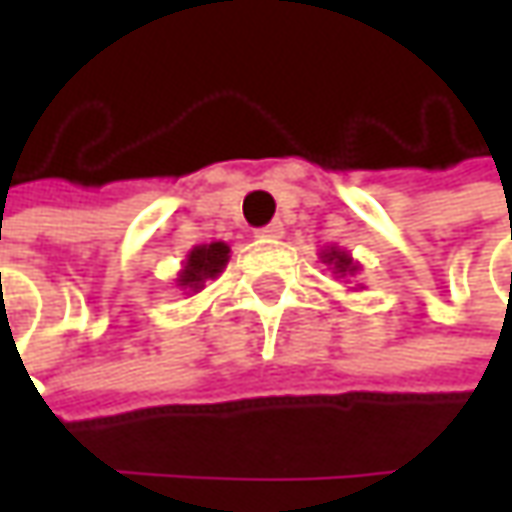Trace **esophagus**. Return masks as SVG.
Masks as SVG:
<instances>
[{
  "label": "esophagus",
  "mask_w": 512,
  "mask_h": 512,
  "mask_svg": "<svg viewBox=\"0 0 512 512\" xmlns=\"http://www.w3.org/2000/svg\"><path fill=\"white\" fill-rule=\"evenodd\" d=\"M256 236H259V239H282V236H285V225H282V222H270V225H265L262 230H256Z\"/></svg>",
  "instance_id": "34e87169"
}]
</instances>
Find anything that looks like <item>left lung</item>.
I'll return each instance as SVG.
<instances>
[{
  "label": "left lung",
  "instance_id": "obj_1",
  "mask_svg": "<svg viewBox=\"0 0 512 512\" xmlns=\"http://www.w3.org/2000/svg\"><path fill=\"white\" fill-rule=\"evenodd\" d=\"M319 259H322V265H327V270L336 276V279H347V276H356L359 270H362V265L347 253V250H342V247L330 245L325 247L322 253H319Z\"/></svg>",
  "mask_w": 512,
  "mask_h": 512
}]
</instances>
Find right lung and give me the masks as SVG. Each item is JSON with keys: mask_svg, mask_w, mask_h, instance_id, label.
<instances>
[{"mask_svg": "<svg viewBox=\"0 0 512 512\" xmlns=\"http://www.w3.org/2000/svg\"><path fill=\"white\" fill-rule=\"evenodd\" d=\"M230 262V247L225 242H210V245H196L182 262V270L176 273V287L185 290L187 296L199 293L205 282L222 276V270Z\"/></svg>", "mask_w": 512, "mask_h": 512, "instance_id": "right-lung-1", "label": "right lung"}]
</instances>
